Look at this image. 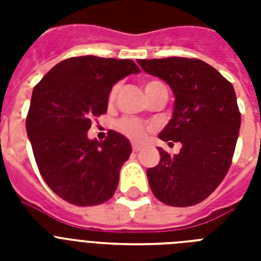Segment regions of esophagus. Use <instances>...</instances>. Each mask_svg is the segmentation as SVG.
Wrapping results in <instances>:
<instances>
[{"label":"esophagus","mask_w":261,"mask_h":261,"mask_svg":"<svg viewBox=\"0 0 261 261\" xmlns=\"http://www.w3.org/2000/svg\"><path fill=\"white\" fill-rule=\"evenodd\" d=\"M141 149H142V146H141V145H138V143H133V150L139 151Z\"/></svg>","instance_id":"1"}]
</instances>
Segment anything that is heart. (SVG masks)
Segmentation results:
<instances>
[{
	"label": "heart",
	"instance_id": "1",
	"mask_svg": "<svg viewBox=\"0 0 261 261\" xmlns=\"http://www.w3.org/2000/svg\"><path fill=\"white\" fill-rule=\"evenodd\" d=\"M159 87H165V85H164L161 81H159V80H150V81H146V83H145V92L154 89V88H159ZM118 89H119L118 85H115V87L111 89L110 101L114 100L116 93H118ZM118 128L122 131L123 134L127 135L128 138L139 141V139H142L143 137H145L147 130H150V126L146 124V123L141 122V120H137V119L123 118L118 122Z\"/></svg>",
	"mask_w": 261,
	"mask_h": 261
}]
</instances>
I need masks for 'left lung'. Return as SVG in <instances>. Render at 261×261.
Here are the masks:
<instances>
[{
    "instance_id": "obj_1",
    "label": "left lung",
    "mask_w": 261,
    "mask_h": 261,
    "mask_svg": "<svg viewBox=\"0 0 261 261\" xmlns=\"http://www.w3.org/2000/svg\"><path fill=\"white\" fill-rule=\"evenodd\" d=\"M138 63L173 92V115L159 138L181 143L174 155L159 147V165L146 172L149 186L168 206L198 204L214 192L230 168L241 124L234 88L200 59L171 57Z\"/></svg>"
}]
</instances>
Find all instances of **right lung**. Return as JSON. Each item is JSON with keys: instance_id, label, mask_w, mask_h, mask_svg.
<instances>
[{"instance_id": "right-lung-1", "label": "right lung", "mask_w": 261, "mask_h": 261, "mask_svg": "<svg viewBox=\"0 0 261 261\" xmlns=\"http://www.w3.org/2000/svg\"><path fill=\"white\" fill-rule=\"evenodd\" d=\"M131 59L74 57L55 65L34 88L27 134L47 186L75 206L112 198L130 141L111 130L106 141L88 138L92 119L106 114L108 96L126 75L138 74Z\"/></svg>"}]
</instances>
